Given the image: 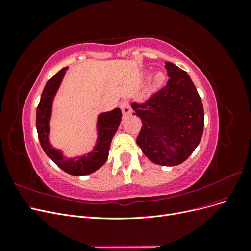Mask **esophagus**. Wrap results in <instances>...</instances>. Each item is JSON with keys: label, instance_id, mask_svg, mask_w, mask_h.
Returning <instances> with one entry per match:
<instances>
[{"label": "esophagus", "instance_id": "1", "mask_svg": "<svg viewBox=\"0 0 251 251\" xmlns=\"http://www.w3.org/2000/svg\"><path fill=\"white\" fill-rule=\"evenodd\" d=\"M120 109H121V111H123L125 116L130 115V114L132 113L131 104H130V102L126 101V100H125V101H123V102L120 103Z\"/></svg>", "mask_w": 251, "mask_h": 251}]
</instances>
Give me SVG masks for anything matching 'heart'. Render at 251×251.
I'll use <instances>...</instances> for the list:
<instances>
[{
  "label": "heart",
  "mask_w": 251,
  "mask_h": 251,
  "mask_svg": "<svg viewBox=\"0 0 251 251\" xmlns=\"http://www.w3.org/2000/svg\"><path fill=\"white\" fill-rule=\"evenodd\" d=\"M164 80H165V77H164L163 73H161V72L157 73V74H156V76H155V78H154V87H155V88L161 87V86H162V83L164 82Z\"/></svg>",
  "instance_id": "obj_1"
}]
</instances>
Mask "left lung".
<instances>
[{"label": "left lung", "mask_w": 251, "mask_h": 251, "mask_svg": "<svg viewBox=\"0 0 251 251\" xmlns=\"http://www.w3.org/2000/svg\"><path fill=\"white\" fill-rule=\"evenodd\" d=\"M170 79L142 103H132L142 126L136 142L151 162L164 166L181 164L201 140L204 111L201 97L189 75L165 63Z\"/></svg>", "instance_id": "obj_1"}]
</instances>
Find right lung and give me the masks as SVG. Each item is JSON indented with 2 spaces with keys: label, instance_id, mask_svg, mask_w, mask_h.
Listing matches in <instances>:
<instances>
[{
  "label": "right lung",
  "instance_id": "1",
  "mask_svg": "<svg viewBox=\"0 0 251 251\" xmlns=\"http://www.w3.org/2000/svg\"><path fill=\"white\" fill-rule=\"evenodd\" d=\"M67 69V67L63 68L54 76L51 77L45 86L40 103L36 109V130L45 153L58 168L73 176H83V175H89L97 171L107 161L111 142L118 130L123 113L119 108H116L111 112L100 114L97 119L98 138L94 150L86 156L70 159L65 158L62 151L51 146L48 135L53 98L56 94Z\"/></svg>",
  "mask_w": 251,
  "mask_h": 251
}]
</instances>
